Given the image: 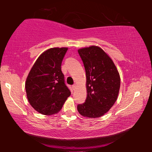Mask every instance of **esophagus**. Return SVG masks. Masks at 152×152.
<instances>
[{
	"mask_svg": "<svg viewBox=\"0 0 152 152\" xmlns=\"http://www.w3.org/2000/svg\"><path fill=\"white\" fill-rule=\"evenodd\" d=\"M76 84H74V85H72V89H73V90H75V89L76 88Z\"/></svg>",
	"mask_w": 152,
	"mask_h": 152,
	"instance_id": "obj_1",
	"label": "esophagus"
}]
</instances>
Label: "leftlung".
I'll list each match as a JSON object with an SVG mask.
<instances>
[{
  "label": "left lung",
  "mask_w": 152,
  "mask_h": 152,
  "mask_svg": "<svg viewBox=\"0 0 152 152\" xmlns=\"http://www.w3.org/2000/svg\"><path fill=\"white\" fill-rule=\"evenodd\" d=\"M86 76L87 97L77 105L84 117L95 118L104 115L118 98L120 77L115 64L99 47L92 45L78 50Z\"/></svg>",
  "instance_id": "left-lung-1"
}]
</instances>
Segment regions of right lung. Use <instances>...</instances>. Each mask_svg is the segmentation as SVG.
Masks as SVG:
<instances>
[{"mask_svg":"<svg viewBox=\"0 0 152 152\" xmlns=\"http://www.w3.org/2000/svg\"><path fill=\"white\" fill-rule=\"evenodd\" d=\"M68 48H53L37 59L26 82L30 105L43 115L57 113L70 95L61 72V62Z\"/></svg>","mask_w":152,"mask_h":152,"instance_id":"add662e5","label":"right lung"}]
</instances>
